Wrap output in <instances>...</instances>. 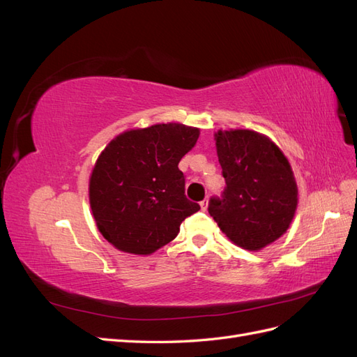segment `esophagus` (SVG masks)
<instances>
[{
  "mask_svg": "<svg viewBox=\"0 0 357 357\" xmlns=\"http://www.w3.org/2000/svg\"><path fill=\"white\" fill-rule=\"evenodd\" d=\"M199 205H201V208H202V210H207V207H208V198L202 199V201L199 202Z\"/></svg>",
  "mask_w": 357,
  "mask_h": 357,
  "instance_id": "34e87169",
  "label": "esophagus"
}]
</instances>
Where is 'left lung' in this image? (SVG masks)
<instances>
[{
	"mask_svg": "<svg viewBox=\"0 0 357 357\" xmlns=\"http://www.w3.org/2000/svg\"><path fill=\"white\" fill-rule=\"evenodd\" d=\"M215 149L226 188L208 213L222 232L245 250H261L282 236L294 219L298 188L289 160L268 137L219 131Z\"/></svg>",
	"mask_w": 357,
	"mask_h": 357,
	"instance_id": "left-lung-1",
	"label": "left lung"
}]
</instances>
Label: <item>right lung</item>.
I'll list each match as a JSON object with an SVG mask.
<instances>
[{
  "label": "right lung",
  "instance_id": "right-lung-1",
  "mask_svg": "<svg viewBox=\"0 0 357 357\" xmlns=\"http://www.w3.org/2000/svg\"><path fill=\"white\" fill-rule=\"evenodd\" d=\"M198 137V128L160 123L112 139L89 180L92 214L107 241L150 255L176 238L181 222L201 208L186 198L178 169Z\"/></svg>",
  "mask_w": 357,
  "mask_h": 357
}]
</instances>
